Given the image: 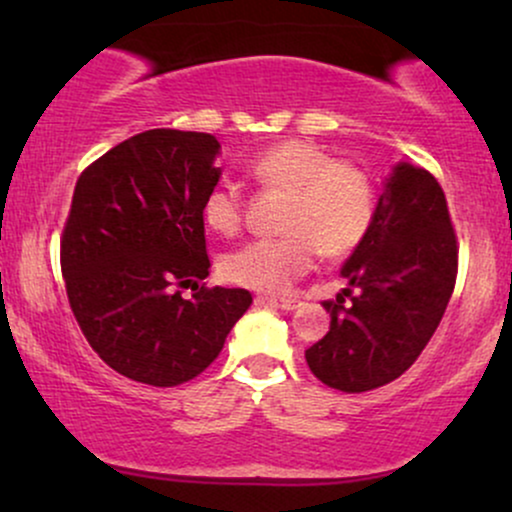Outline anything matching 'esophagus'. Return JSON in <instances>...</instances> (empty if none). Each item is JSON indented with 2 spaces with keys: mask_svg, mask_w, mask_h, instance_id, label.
Instances as JSON below:
<instances>
[{
  "mask_svg": "<svg viewBox=\"0 0 512 512\" xmlns=\"http://www.w3.org/2000/svg\"><path fill=\"white\" fill-rule=\"evenodd\" d=\"M257 303H267V305H274V308H281V310H293V308H298V301H296V298H274V296H257Z\"/></svg>",
  "mask_w": 512,
  "mask_h": 512,
  "instance_id": "esophagus-1",
  "label": "esophagus"
}]
</instances>
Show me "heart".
I'll list each match as a JSON object with an SVG mask.
<instances>
[{
	"instance_id": "b5f03b06",
	"label": "heart",
	"mask_w": 512,
	"mask_h": 512,
	"mask_svg": "<svg viewBox=\"0 0 512 512\" xmlns=\"http://www.w3.org/2000/svg\"><path fill=\"white\" fill-rule=\"evenodd\" d=\"M264 190L286 195L281 238L250 240L221 260L231 284L262 293L289 291L317 255L346 257L366 240L378 214V190L366 168L334 158L303 139L274 144L250 163ZM202 219L219 236H236L245 221L243 192L231 182L211 187Z\"/></svg>"
}]
</instances>
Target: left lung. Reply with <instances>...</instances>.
Instances as JSON below:
<instances>
[{"label":"left lung","instance_id":"1","mask_svg":"<svg viewBox=\"0 0 512 512\" xmlns=\"http://www.w3.org/2000/svg\"><path fill=\"white\" fill-rule=\"evenodd\" d=\"M344 298L322 305L330 332L305 351L317 380L368 392L397 380L443 320L457 279V236L443 187L399 163L378 199L373 228L342 267Z\"/></svg>","mask_w":512,"mask_h":512}]
</instances>
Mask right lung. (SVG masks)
Returning <instances> with one entry per match:
<instances>
[{"label":"right lung","instance_id":"add662e5","mask_svg":"<svg viewBox=\"0 0 512 512\" xmlns=\"http://www.w3.org/2000/svg\"><path fill=\"white\" fill-rule=\"evenodd\" d=\"M214 134L149 129L79 175L60 240L72 313L91 349L137 383L175 387L221 354L250 308L209 276L202 202L221 178ZM193 286L192 299L180 288Z\"/></svg>","mask_w":512,"mask_h":512}]
</instances>
